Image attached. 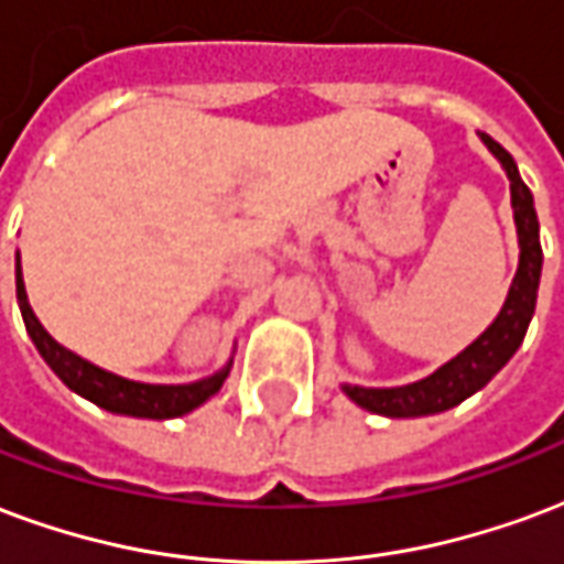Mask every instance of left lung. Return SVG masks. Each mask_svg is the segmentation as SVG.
Returning <instances> with one entry per match:
<instances>
[{"label":"left lung","instance_id":"1","mask_svg":"<svg viewBox=\"0 0 564 564\" xmlns=\"http://www.w3.org/2000/svg\"><path fill=\"white\" fill-rule=\"evenodd\" d=\"M480 141L499 159L505 174L511 180V209L513 225H517V242H520V264H517L511 288H508V297L490 327L480 333L475 343L466 345L459 355L435 369L433 376L412 381V384H400V388L343 384L345 397L367 412L384 414V417H426V414L447 412L468 400L471 393H478L523 345L529 322L535 315L538 282H541V264H544L535 197L517 171L511 152L484 131H480Z\"/></svg>","mask_w":564,"mask_h":564}]
</instances>
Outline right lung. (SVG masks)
Wrapping results in <instances>:
<instances>
[{"mask_svg":"<svg viewBox=\"0 0 564 564\" xmlns=\"http://www.w3.org/2000/svg\"><path fill=\"white\" fill-rule=\"evenodd\" d=\"M18 303L23 324H26L29 339L35 343L39 355L44 364L59 376L65 388L74 390L77 397L96 402L98 409L113 414H126V417H150V421H167V417H183V414L195 412L197 405H204L209 397H216L225 384V378L231 376L234 357L207 378H197L188 384H147V381H131L117 372L89 364L80 355L68 351L65 345L53 339L51 333L44 330L39 315L32 312L26 297V285H23V270H20V252H18Z\"/></svg>","mask_w":564,"mask_h":564,"instance_id":"add662e5","label":"right lung"}]
</instances>
